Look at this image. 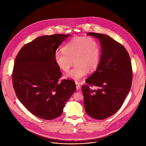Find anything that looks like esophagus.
Masks as SVG:
<instances>
[{"mask_svg":"<svg viewBox=\"0 0 146 146\" xmlns=\"http://www.w3.org/2000/svg\"><path fill=\"white\" fill-rule=\"evenodd\" d=\"M76 89L77 90H78L80 89V84H78V83L77 82H76Z\"/></svg>","mask_w":146,"mask_h":146,"instance_id":"esophagus-1","label":"esophagus"}]
</instances>
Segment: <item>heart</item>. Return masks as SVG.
Instances as JSON below:
<instances>
[{"instance_id": "heart-1", "label": "heart", "mask_w": 146, "mask_h": 146, "mask_svg": "<svg viewBox=\"0 0 146 146\" xmlns=\"http://www.w3.org/2000/svg\"><path fill=\"white\" fill-rule=\"evenodd\" d=\"M62 52H56L54 60L62 70L68 72L73 64V69L65 77L79 81L86 76L89 70L94 71L100 59V47L98 41L92 37L75 36L71 38L62 49Z\"/></svg>"}]
</instances>
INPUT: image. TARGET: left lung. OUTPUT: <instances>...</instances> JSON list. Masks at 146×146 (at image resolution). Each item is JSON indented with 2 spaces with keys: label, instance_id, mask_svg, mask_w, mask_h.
Masks as SVG:
<instances>
[{
  "label": "left lung",
  "instance_id": "obj_1",
  "mask_svg": "<svg viewBox=\"0 0 146 146\" xmlns=\"http://www.w3.org/2000/svg\"><path fill=\"white\" fill-rule=\"evenodd\" d=\"M101 46L99 64L81 87L87 114L96 119L107 118L121 108L132 85V69L129 55L120 43L108 35L90 32ZM97 87L96 89L90 87Z\"/></svg>",
  "mask_w": 146,
  "mask_h": 146
}]
</instances>
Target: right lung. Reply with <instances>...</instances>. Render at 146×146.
<instances>
[{
  "instance_id": "add662e5",
  "label": "right lung",
  "mask_w": 146,
  "mask_h": 146,
  "mask_svg": "<svg viewBox=\"0 0 146 146\" xmlns=\"http://www.w3.org/2000/svg\"><path fill=\"white\" fill-rule=\"evenodd\" d=\"M70 35L40 36L25 44L15 59L12 74L16 95L35 116L53 119L63 113L67 101L76 91L74 81L63 80L54 55Z\"/></svg>"
}]
</instances>
